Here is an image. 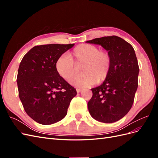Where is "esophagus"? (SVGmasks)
<instances>
[{"instance_id":"esophagus-1","label":"esophagus","mask_w":158,"mask_h":158,"mask_svg":"<svg viewBox=\"0 0 158 158\" xmlns=\"http://www.w3.org/2000/svg\"><path fill=\"white\" fill-rule=\"evenodd\" d=\"M82 90H83V89H82V88H76V91H77V92H78V93L81 92H82Z\"/></svg>"}]
</instances>
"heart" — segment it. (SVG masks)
I'll return each mask as SVG.
<instances>
[{"instance_id": "heart-1", "label": "heart", "mask_w": 158, "mask_h": 158, "mask_svg": "<svg viewBox=\"0 0 158 158\" xmlns=\"http://www.w3.org/2000/svg\"><path fill=\"white\" fill-rule=\"evenodd\" d=\"M83 65V72L77 76H72L77 72V65ZM112 58L107 51L99 50L98 47L90 44L77 46L70 56L63 55L56 61L55 68L58 74L74 86L85 88L98 82H102L109 76L111 70Z\"/></svg>"}]
</instances>
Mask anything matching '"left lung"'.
<instances>
[{"instance_id":"8db88e82","label":"left lung","mask_w":158,"mask_h":158,"mask_svg":"<svg viewBox=\"0 0 158 158\" xmlns=\"http://www.w3.org/2000/svg\"><path fill=\"white\" fill-rule=\"evenodd\" d=\"M86 43L101 45L111 56V70L99 86L91 89L89 114L105 123L120 120L130 111L138 88L139 66L132 46L118 36L95 38Z\"/></svg>"}]
</instances>
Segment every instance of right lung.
<instances>
[{"label":"right lung","instance_id":"add662e5","mask_svg":"<svg viewBox=\"0 0 158 158\" xmlns=\"http://www.w3.org/2000/svg\"><path fill=\"white\" fill-rule=\"evenodd\" d=\"M74 44L33 47L23 56L17 76L18 95L26 113L41 125H51L67 114L77 92L58 74L59 56Z\"/></svg>","mask_w":158,"mask_h":158}]
</instances>
